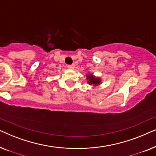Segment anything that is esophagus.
I'll use <instances>...</instances> for the list:
<instances>
[{"instance_id":"1","label":"esophagus","mask_w":156,"mask_h":156,"mask_svg":"<svg viewBox=\"0 0 156 156\" xmlns=\"http://www.w3.org/2000/svg\"><path fill=\"white\" fill-rule=\"evenodd\" d=\"M67 67L68 69H73L74 68V65H67Z\"/></svg>"}]
</instances>
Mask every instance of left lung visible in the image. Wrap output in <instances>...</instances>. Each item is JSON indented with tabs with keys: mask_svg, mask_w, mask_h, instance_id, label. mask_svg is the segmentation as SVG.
I'll list each match as a JSON object with an SVG mask.
<instances>
[{
	"mask_svg": "<svg viewBox=\"0 0 156 156\" xmlns=\"http://www.w3.org/2000/svg\"><path fill=\"white\" fill-rule=\"evenodd\" d=\"M87 79H89V84H95V85H97L99 84L100 83V79H97V78H95L94 76L91 75H89L87 76Z\"/></svg>",
	"mask_w": 156,
	"mask_h": 156,
	"instance_id": "8db88e82",
	"label": "left lung"
}]
</instances>
